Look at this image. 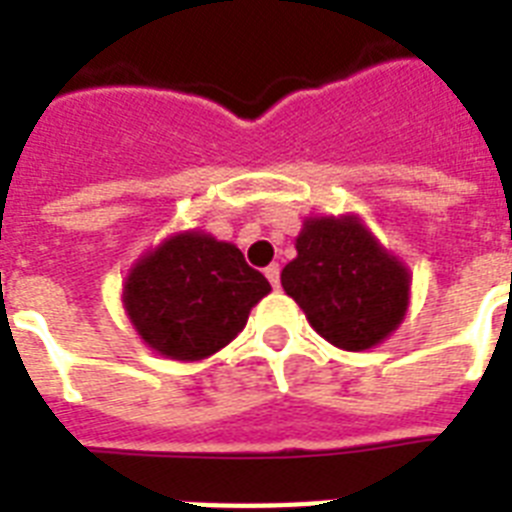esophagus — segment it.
<instances>
[{"mask_svg": "<svg viewBox=\"0 0 512 512\" xmlns=\"http://www.w3.org/2000/svg\"><path fill=\"white\" fill-rule=\"evenodd\" d=\"M265 276H268V281H271V287H273V289H279V284H281L279 265H276V263L268 265V268H265Z\"/></svg>", "mask_w": 512, "mask_h": 512, "instance_id": "obj_1", "label": "esophagus"}]
</instances>
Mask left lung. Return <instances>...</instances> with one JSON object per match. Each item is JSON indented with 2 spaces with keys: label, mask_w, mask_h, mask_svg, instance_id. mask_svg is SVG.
Here are the masks:
<instances>
[{
  "label": "left lung",
  "mask_w": 512,
  "mask_h": 512,
  "mask_svg": "<svg viewBox=\"0 0 512 512\" xmlns=\"http://www.w3.org/2000/svg\"><path fill=\"white\" fill-rule=\"evenodd\" d=\"M281 287L311 327L342 350H366L401 324L409 273L385 255L353 217H313L297 239V257Z\"/></svg>",
  "instance_id": "8db88e82"
}]
</instances>
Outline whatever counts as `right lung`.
<instances>
[{
    "instance_id": "obj_1",
    "label": "right lung",
    "mask_w": 512,
    "mask_h": 512,
    "mask_svg": "<svg viewBox=\"0 0 512 512\" xmlns=\"http://www.w3.org/2000/svg\"><path fill=\"white\" fill-rule=\"evenodd\" d=\"M268 292V279L233 244L193 231L172 236L132 268L124 305L151 348L199 361L239 335Z\"/></svg>"
}]
</instances>
